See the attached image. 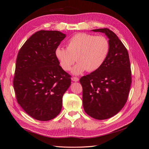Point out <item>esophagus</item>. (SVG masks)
<instances>
[{"instance_id": "obj_1", "label": "esophagus", "mask_w": 149, "mask_h": 149, "mask_svg": "<svg viewBox=\"0 0 149 149\" xmlns=\"http://www.w3.org/2000/svg\"><path fill=\"white\" fill-rule=\"evenodd\" d=\"M71 79H72V81H75V82H77L79 81V78H77V77H73L71 78Z\"/></svg>"}]
</instances>
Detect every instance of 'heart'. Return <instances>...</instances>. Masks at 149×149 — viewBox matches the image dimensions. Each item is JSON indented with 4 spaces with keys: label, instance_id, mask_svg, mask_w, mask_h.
<instances>
[{
    "label": "heart",
    "instance_id": "obj_1",
    "mask_svg": "<svg viewBox=\"0 0 149 149\" xmlns=\"http://www.w3.org/2000/svg\"><path fill=\"white\" fill-rule=\"evenodd\" d=\"M109 50L110 44L106 37L78 33L68 40L66 48L57 47L55 56L65 71H70L76 60L78 63L72 70V73L79 74L85 70L93 72L100 69L106 61Z\"/></svg>",
    "mask_w": 149,
    "mask_h": 149
}]
</instances>
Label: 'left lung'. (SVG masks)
<instances>
[{
	"label": "left lung",
	"instance_id": "left-lung-1",
	"mask_svg": "<svg viewBox=\"0 0 149 149\" xmlns=\"http://www.w3.org/2000/svg\"><path fill=\"white\" fill-rule=\"evenodd\" d=\"M105 33L110 50L100 69L83 76V104L88 115L98 120L109 119L122 109L127 102L132 83L127 49L113 31L108 29L93 30Z\"/></svg>",
	"mask_w": 149,
	"mask_h": 149
}]
</instances>
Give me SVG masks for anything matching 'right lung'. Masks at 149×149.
<instances>
[{
    "mask_svg": "<svg viewBox=\"0 0 149 149\" xmlns=\"http://www.w3.org/2000/svg\"><path fill=\"white\" fill-rule=\"evenodd\" d=\"M65 37L59 31H37L18 53L13 81L16 99L35 119L49 120L61 111L71 76L59 65L55 50Z\"/></svg>",
    "mask_w": 149,
    "mask_h": 149,
    "instance_id": "add662e5",
    "label": "right lung"
}]
</instances>
